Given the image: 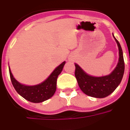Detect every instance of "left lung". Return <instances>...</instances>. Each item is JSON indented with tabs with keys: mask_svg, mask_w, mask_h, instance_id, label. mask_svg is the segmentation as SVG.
I'll list each match as a JSON object with an SVG mask.
<instances>
[{
	"mask_svg": "<svg viewBox=\"0 0 130 130\" xmlns=\"http://www.w3.org/2000/svg\"><path fill=\"white\" fill-rule=\"evenodd\" d=\"M115 39L119 47V59L115 69L110 75L102 77L91 76L75 64V76L78 85L82 91L87 95L97 98H106L111 94L121 83L124 74V59L120 43L115 37Z\"/></svg>",
	"mask_w": 130,
	"mask_h": 130,
	"instance_id": "obj_1",
	"label": "left lung"
}]
</instances>
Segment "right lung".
I'll use <instances>...</instances> for the list:
<instances>
[{"mask_svg": "<svg viewBox=\"0 0 130 130\" xmlns=\"http://www.w3.org/2000/svg\"><path fill=\"white\" fill-rule=\"evenodd\" d=\"M65 64V62L61 63L43 83L35 86H26L19 83L13 78L9 68L11 80L15 91L26 100L33 103L42 102L52 97L56 91L57 78L62 72Z\"/></svg>", "mask_w": 130, "mask_h": 130, "instance_id": "add662e5", "label": "right lung"}]
</instances>
